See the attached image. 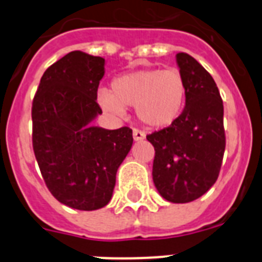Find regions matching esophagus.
Returning <instances> with one entry per match:
<instances>
[{"label": "esophagus", "instance_id": "esophagus-1", "mask_svg": "<svg viewBox=\"0 0 262 262\" xmlns=\"http://www.w3.org/2000/svg\"><path fill=\"white\" fill-rule=\"evenodd\" d=\"M133 135H134V140H135V142H140V140H144L145 139L144 133L139 131V129H134Z\"/></svg>", "mask_w": 262, "mask_h": 262}]
</instances>
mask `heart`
Segmentation results:
<instances>
[{
    "instance_id": "heart-1",
    "label": "heart",
    "mask_w": 262,
    "mask_h": 262,
    "mask_svg": "<svg viewBox=\"0 0 262 262\" xmlns=\"http://www.w3.org/2000/svg\"><path fill=\"white\" fill-rule=\"evenodd\" d=\"M98 105L114 118L135 106L138 119L149 128H164L180 118L186 102V82L177 69L126 72L111 82V92L99 89Z\"/></svg>"
}]
</instances>
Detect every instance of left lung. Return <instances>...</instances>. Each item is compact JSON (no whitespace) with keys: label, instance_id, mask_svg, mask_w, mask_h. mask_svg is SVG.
Wrapping results in <instances>:
<instances>
[{"label":"left lung","instance_id":"left-lung-1","mask_svg":"<svg viewBox=\"0 0 262 262\" xmlns=\"http://www.w3.org/2000/svg\"><path fill=\"white\" fill-rule=\"evenodd\" d=\"M186 82V102L174 123L155 131L152 177L157 191L172 203L195 201L219 176L226 148L223 101L214 78L187 53L176 55Z\"/></svg>","mask_w":262,"mask_h":262}]
</instances>
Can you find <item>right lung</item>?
Returning a JSON list of instances; mask_svg holds the SVG:
<instances>
[{"label":"right lung","instance_id":"add662e5","mask_svg":"<svg viewBox=\"0 0 262 262\" xmlns=\"http://www.w3.org/2000/svg\"><path fill=\"white\" fill-rule=\"evenodd\" d=\"M105 59L72 51L41 76L32 102V147L48 190L71 209L93 211L110 202L133 129L93 122Z\"/></svg>","mask_w":262,"mask_h":262}]
</instances>
